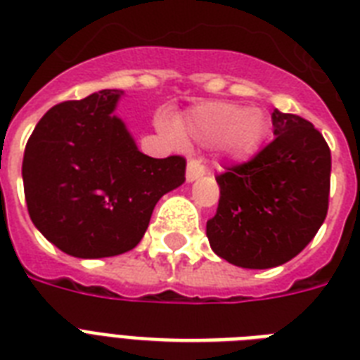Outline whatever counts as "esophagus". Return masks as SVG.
<instances>
[{
	"instance_id": "esophagus-1",
	"label": "esophagus",
	"mask_w": 360,
	"mask_h": 360,
	"mask_svg": "<svg viewBox=\"0 0 360 360\" xmlns=\"http://www.w3.org/2000/svg\"><path fill=\"white\" fill-rule=\"evenodd\" d=\"M206 174V169L200 165V161L197 160H189L188 161V171H186V180L188 182H195V180H199Z\"/></svg>"
}]
</instances>
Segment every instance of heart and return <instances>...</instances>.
<instances>
[{
    "mask_svg": "<svg viewBox=\"0 0 360 360\" xmlns=\"http://www.w3.org/2000/svg\"><path fill=\"white\" fill-rule=\"evenodd\" d=\"M158 129L178 146L184 141L199 146H219L229 160L246 161L257 154L269 136V118L261 108L236 103L208 101L188 108L176 120L161 116Z\"/></svg>",
    "mask_w": 360,
    "mask_h": 360,
    "instance_id": "heart-1",
    "label": "heart"
}]
</instances>
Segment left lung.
I'll use <instances>...</instances> for the list:
<instances>
[{"instance_id":"8db88e82","label":"left lung","mask_w":360,"mask_h":360,"mask_svg":"<svg viewBox=\"0 0 360 360\" xmlns=\"http://www.w3.org/2000/svg\"><path fill=\"white\" fill-rule=\"evenodd\" d=\"M274 141L252 161L219 174V205L206 224L218 257L242 269L291 261L325 221L330 150L308 120L272 112Z\"/></svg>"}]
</instances>
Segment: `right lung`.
<instances>
[{
  "label": "right lung",
  "instance_id": "right-lung-1",
  "mask_svg": "<svg viewBox=\"0 0 360 360\" xmlns=\"http://www.w3.org/2000/svg\"><path fill=\"white\" fill-rule=\"evenodd\" d=\"M122 90L56 105L26 144L22 180L41 235L67 255L114 257L141 242L158 200L186 180V160L136 148L114 112Z\"/></svg>",
  "mask_w": 360,
  "mask_h": 360
}]
</instances>
